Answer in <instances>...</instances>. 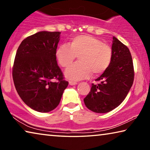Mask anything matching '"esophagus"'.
I'll list each match as a JSON object with an SVG mask.
<instances>
[{"label":"esophagus","mask_w":150,"mask_h":150,"mask_svg":"<svg viewBox=\"0 0 150 150\" xmlns=\"http://www.w3.org/2000/svg\"><path fill=\"white\" fill-rule=\"evenodd\" d=\"M69 83L70 85H75L77 84V83L76 82V81H69Z\"/></svg>","instance_id":"34e87169"}]
</instances>
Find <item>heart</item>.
<instances>
[{"label":"heart","mask_w":150,"mask_h":150,"mask_svg":"<svg viewBox=\"0 0 150 150\" xmlns=\"http://www.w3.org/2000/svg\"><path fill=\"white\" fill-rule=\"evenodd\" d=\"M61 66L71 65L77 56L78 62L65 70L66 77L71 80H81L93 75L103 74L107 70L112 59V51L108 44L88 34L72 38L68 45H61L55 53Z\"/></svg>","instance_id":"1"}]
</instances>
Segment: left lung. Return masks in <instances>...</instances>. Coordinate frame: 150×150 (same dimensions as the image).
<instances>
[{"label":"left lung","instance_id":"8db88e82","mask_svg":"<svg viewBox=\"0 0 150 150\" xmlns=\"http://www.w3.org/2000/svg\"><path fill=\"white\" fill-rule=\"evenodd\" d=\"M112 59L109 67L92 84L84 98L85 106L96 113H106L117 107L133 84L134 71L130 50L116 37L112 38Z\"/></svg>","mask_w":150,"mask_h":150}]
</instances>
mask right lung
<instances>
[{
  "label": "right lung",
  "instance_id": "right-lung-1",
  "mask_svg": "<svg viewBox=\"0 0 150 150\" xmlns=\"http://www.w3.org/2000/svg\"><path fill=\"white\" fill-rule=\"evenodd\" d=\"M59 32H39L27 37L18 48L12 77L18 94L29 107L48 112L57 107L68 86L57 65Z\"/></svg>",
  "mask_w": 150,
  "mask_h": 150
}]
</instances>
